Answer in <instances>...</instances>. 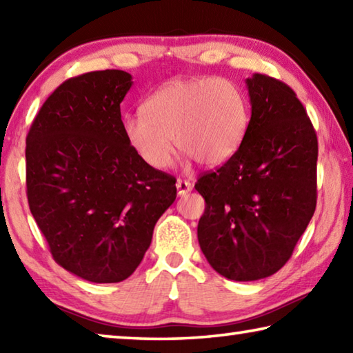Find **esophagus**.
Returning a JSON list of instances; mask_svg holds the SVG:
<instances>
[{"label": "esophagus", "instance_id": "1", "mask_svg": "<svg viewBox=\"0 0 353 353\" xmlns=\"http://www.w3.org/2000/svg\"><path fill=\"white\" fill-rule=\"evenodd\" d=\"M176 188H177L179 196H185L187 193H190L191 190H193V185H191L188 181H182V179H179V181L176 182Z\"/></svg>", "mask_w": 353, "mask_h": 353}]
</instances>
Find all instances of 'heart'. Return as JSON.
<instances>
[{
	"instance_id": "1",
	"label": "heart",
	"mask_w": 353,
	"mask_h": 353,
	"mask_svg": "<svg viewBox=\"0 0 353 353\" xmlns=\"http://www.w3.org/2000/svg\"><path fill=\"white\" fill-rule=\"evenodd\" d=\"M143 115L124 118V135L155 170L171 163L174 142L185 160L216 166L236 152L249 124L248 99L227 77H191L163 83L143 103Z\"/></svg>"
}]
</instances>
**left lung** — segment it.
Wrapping results in <instances>:
<instances>
[{
	"mask_svg": "<svg viewBox=\"0 0 353 353\" xmlns=\"http://www.w3.org/2000/svg\"><path fill=\"white\" fill-rule=\"evenodd\" d=\"M246 83L252 115L240 148L194 185L205 199L199 246L236 282L270 277L291 259L318 198V137L294 90L259 73Z\"/></svg>",
	"mask_w": 353,
	"mask_h": 353,
	"instance_id": "obj_1",
	"label": "left lung"
}]
</instances>
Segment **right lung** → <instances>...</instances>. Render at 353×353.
Returning <instances> with one entry per match:
<instances>
[{
	"label": "right lung",
	"mask_w": 353,
	"mask_h": 353,
	"mask_svg": "<svg viewBox=\"0 0 353 353\" xmlns=\"http://www.w3.org/2000/svg\"><path fill=\"white\" fill-rule=\"evenodd\" d=\"M121 70L61 83L26 137V194L57 265L117 283L140 265L154 225L176 199V179L149 166L124 135Z\"/></svg>",
	"instance_id": "1"
}]
</instances>
